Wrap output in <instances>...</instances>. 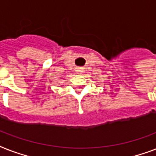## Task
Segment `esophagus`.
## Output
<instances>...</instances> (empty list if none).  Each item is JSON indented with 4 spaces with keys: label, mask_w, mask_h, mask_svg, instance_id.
<instances>
[{
    "label": "esophagus",
    "mask_w": 156,
    "mask_h": 156,
    "mask_svg": "<svg viewBox=\"0 0 156 156\" xmlns=\"http://www.w3.org/2000/svg\"><path fill=\"white\" fill-rule=\"evenodd\" d=\"M83 72V69H82L81 68H78V69H77V70H76V73H78V74H81Z\"/></svg>",
    "instance_id": "1"
}]
</instances>
